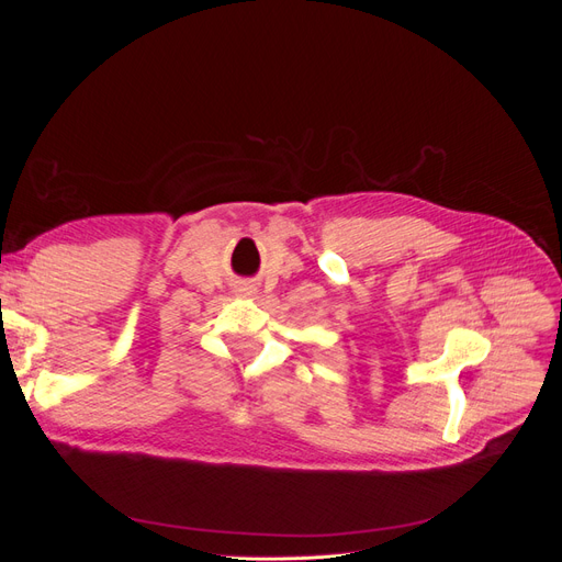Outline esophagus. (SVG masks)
I'll list each match as a JSON object with an SVG mask.
<instances>
[{"mask_svg": "<svg viewBox=\"0 0 562 562\" xmlns=\"http://www.w3.org/2000/svg\"><path fill=\"white\" fill-rule=\"evenodd\" d=\"M239 293H241V295H248V297H255V295H258V288H255L252 281H244V283L239 285Z\"/></svg>", "mask_w": 562, "mask_h": 562, "instance_id": "obj_1", "label": "esophagus"}]
</instances>
